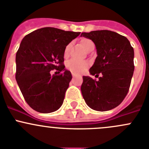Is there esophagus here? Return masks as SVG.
I'll list each match as a JSON object with an SVG mask.
<instances>
[{
  "instance_id": "1",
  "label": "esophagus",
  "mask_w": 149,
  "mask_h": 149,
  "mask_svg": "<svg viewBox=\"0 0 149 149\" xmlns=\"http://www.w3.org/2000/svg\"><path fill=\"white\" fill-rule=\"evenodd\" d=\"M72 76H73V78L76 77V73H72Z\"/></svg>"
}]
</instances>
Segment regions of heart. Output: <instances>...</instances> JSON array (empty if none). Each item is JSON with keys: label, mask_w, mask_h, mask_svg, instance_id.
Segmentation results:
<instances>
[{"label": "heart", "mask_w": 149, "mask_h": 149, "mask_svg": "<svg viewBox=\"0 0 149 149\" xmlns=\"http://www.w3.org/2000/svg\"><path fill=\"white\" fill-rule=\"evenodd\" d=\"M81 44L82 47L86 51H88V49H91V47H94V43L91 41V40L87 38H84L81 40ZM70 47H71V43H69L67 46L65 47V50H64V57L67 58L69 55V52H70ZM66 67L73 73L79 74V73H82L84 70L86 69L88 67V63L86 61H79V60L73 59L71 61H69L66 65Z\"/></svg>", "instance_id": "b5f03b06"}]
</instances>
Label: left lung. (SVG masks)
Here are the masks:
<instances>
[{
	"instance_id": "left-lung-1",
	"label": "left lung",
	"mask_w": 149,
	"mask_h": 149,
	"mask_svg": "<svg viewBox=\"0 0 149 149\" xmlns=\"http://www.w3.org/2000/svg\"><path fill=\"white\" fill-rule=\"evenodd\" d=\"M92 40L97 56L89 69L98 81L83 76L81 90L86 104L97 111H107L120 104L128 92L134 71V50L124 36L109 30L82 32Z\"/></svg>"
}]
</instances>
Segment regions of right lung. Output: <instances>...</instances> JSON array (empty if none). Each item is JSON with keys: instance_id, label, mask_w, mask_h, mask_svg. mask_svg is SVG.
<instances>
[{"instance_id": "obj_1", "label": "right lung", "mask_w": 149, "mask_h": 149, "mask_svg": "<svg viewBox=\"0 0 149 149\" xmlns=\"http://www.w3.org/2000/svg\"><path fill=\"white\" fill-rule=\"evenodd\" d=\"M79 34L44 27L22 40L16 55V80L26 103L37 112L50 113L62 106L72 79L63 65L64 50ZM54 69L63 73L52 76Z\"/></svg>"}]
</instances>
